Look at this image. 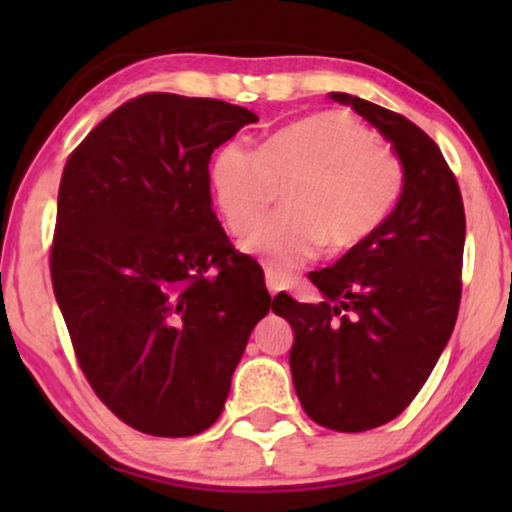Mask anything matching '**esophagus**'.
Wrapping results in <instances>:
<instances>
[{
    "mask_svg": "<svg viewBox=\"0 0 512 512\" xmlns=\"http://www.w3.org/2000/svg\"><path fill=\"white\" fill-rule=\"evenodd\" d=\"M265 284H268V291L272 293V296H275V293H277L279 289H282V282H279V279H277L275 275H272L270 270L265 272Z\"/></svg>",
    "mask_w": 512,
    "mask_h": 512,
    "instance_id": "1",
    "label": "esophagus"
}]
</instances>
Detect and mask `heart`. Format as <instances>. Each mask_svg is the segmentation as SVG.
<instances>
[{
  "label": "heart",
  "mask_w": 512,
  "mask_h": 512,
  "mask_svg": "<svg viewBox=\"0 0 512 512\" xmlns=\"http://www.w3.org/2000/svg\"><path fill=\"white\" fill-rule=\"evenodd\" d=\"M216 207L233 235H244L282 188V209L265 216L244 251L286 277L328 251L373 237L403 193V165L375 144L366 125L340 109L317 111L265 139L256 153L226 144L209 163Z\"/></svg>",
  "instance_id": "heart-1"
}]
</instances>
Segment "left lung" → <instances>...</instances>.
<instances>
[{
    "label": "left lung",
    "mask_w": 512,
    "mask_h": 512,
    "mask_svg": "<svg viewBox=\"0 0 512 512\" xmlns=\"http://www.w3.org/2000/svg\"><path fill=\"white\" fill-rule=\"evenodd\" d=\"M331 97L389 139L403 163V193L373 237L307 275L321 303L277 293L272 312L293 328L291 375L307 417L359 433L408 408L450 340L466 214L457 177L422 128L361 97Z\"/></svg>",
    "instance_id": "1"
}]
</instances>
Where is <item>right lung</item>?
<instances>
[{
    "label": "right lung",
    "instance_id": "add662e5",
    "mask_svg": "<svg viewBox=\"0 0 512 512\" xmlns=\"http://www.w3.org/2000/svg\"><path fill=\"white\" fill-rule=\"evenodd\" d=\"M254 111L146 93L69 153L51 282L76 361L132 429L188 438L219 419L254 326L263 270L216 221L209 160Z\"/></svg>",
    "mask_w": 512,
    "mask_h": 512
}]
</instances>
